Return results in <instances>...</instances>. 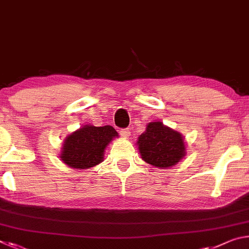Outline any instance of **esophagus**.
Here are the masks:
<instances>
[{"mask_svg":"<svg viewBox=\"0 0 249 249\" xmlns=\"http://www.w3.org/2000/svg\"><path fill=\"white\" fill-rule=\"evenodd\" d=\"M120 135H121L122 137L124 138V140H126V138L129 137L130 133H129L128 129H121V130H120Z\"/></svg>","mask_w":249,"mask_h":249,"instance_id":"obj_1","label":"esophagus"}]
</instances>
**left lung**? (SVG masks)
<instances>
[{"instance_id":"1","label":"left lung","mask_w":249,"mask_h":249,"mask_svg":"<svg viewBox=\"0 0 249 249\" xmlns=\"http://www.w3.org/2000/svg\"><path fill=\"white\" fill-rule=\"evenodd\" d=\"M136 145L142 159L159 169L174 167L187 154L182 134L163 125L160 121L147 124L146 130L140 135Z\"/></svg>"}]
</instances>
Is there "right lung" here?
Wrapping results in <instances>:
<instances>
[{
    "label": "right lung",
    "instance_id": "right-lung-1",
    "mask_svg": "<svg viewBox=\"0 0 249 249\" xmlns=\"http://www.w3.org/2000/svg\"><path fill=\"white\" fill-rule=\"evenodd\" d=\"M115 137L119 134L109 125H84L66 137L59 158L72 169H90L103 161L105 149Z\"/></svg>",
    "mask_w": 249,
    "mask_h": 249
}]
</instances>
